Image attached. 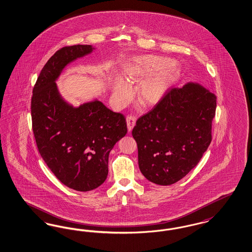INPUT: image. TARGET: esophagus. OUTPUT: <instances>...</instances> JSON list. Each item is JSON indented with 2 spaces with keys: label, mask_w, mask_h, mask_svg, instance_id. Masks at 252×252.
<instances>
[{
  "label": "esophagus",
  "mask_w": 252,
  "mask_h": 252,
  "mask_svg": "<svg viewBox=\"0 0 252 252\" xmlns=\"http://www.w3.org/2000/svg\"><path fill=\"white\" fill-rule=\"evenodd\" d=\"M126 124H127V129L128 132L132 130V128L134 127L135 124H136V117L133 115H129L126 117Z\"/></svg>",
  "instance_id": "1"
}]
</instances>
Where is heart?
Returning <instances> with one entry per match:
<instances>
[{
	"mask_svg": "<svg viewBox=\"0 0 252 252\" xmlns=\"http://www.w3.org/2000/svg\"><path fill=\"white\" fill-rule=\"evenodd\" d=\"M171 61L160 56L145 55L131 62L126 68V79L128 83L141 82L137 91L138 99L144 106H155L164 98L177 76L176 67L169 65ZM113 94L117 100L128 99V86L116 79L113 81Z\"/></svg>",
	"mask_w": 252,
	"mask_h": 252,
	"instance_id": "heart-1",
	"label": "heart"
}]
</instances>
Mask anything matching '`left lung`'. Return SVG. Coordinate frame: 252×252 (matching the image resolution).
I'll list each match as a JSON object with an SVG mask.
<instances>
[{
    "label": "left lung",
    "mask_w": 252,
    "mask_h": 252,
    "mask_svg": "<svg viewBox=\"0 0 252 252\" xmlns=\"http://www.w3.org/2000/svg\"><path fill=\"white\" fill-rule=\"evenodd\" d=\"M217 96L200 83L172 88L132 130L144 177L170 186L199 163L212 141Z\"/></svg>",
    "instance_id": "left-lung-1"
}]
</instances>
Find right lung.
I'll return each mask as SVG.
<instances>
[{
    "mask_svg": "<svg viewBox=\"0 0 252 252\" xmlns=\"http://www.w3.org/2000/svg\"><path fill=\"white\" fill-rule=\"evenodd\" d=\"M91 45L63 47L42 68L32 90L31 113L38 151L54 175L77 191H90L108 176L109 155L127 132L126 118L101 101L74 107L56 81L72 62L90 54Z\"/></svg>",
    "mask_w": 252,
    "mask_h": 252,
    "instance_id": "right-lung-1",
    "label": "right lung"
}]
</instances>
